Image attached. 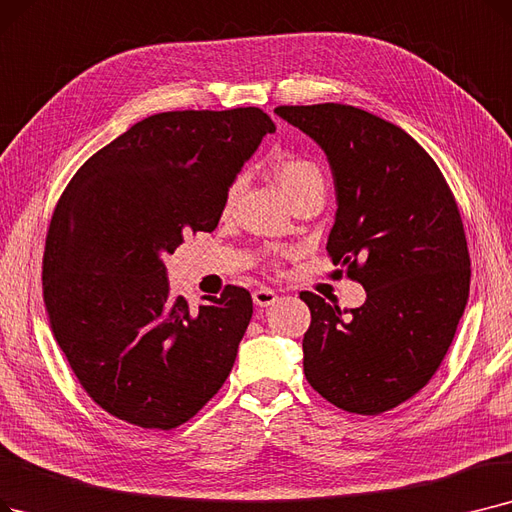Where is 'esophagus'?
Wrapping results in <instances>:
<instances>
[{
  "mask_svg": "<svg viewBox=\"0 0 512 512\" xmlns=\"http://www.w3.org/2000/svg\"><path fill=\"white\" fill-rule=\"evenodd\" d=\"M278 301V295L272 291V288H257L253 291V303L259 307H270Z\"/></svg>",
  "mask_w": 512,
  "mask_h": 512,
  "instance_id": "obj_1",
  "label": "esophagus"
}]
</instances>
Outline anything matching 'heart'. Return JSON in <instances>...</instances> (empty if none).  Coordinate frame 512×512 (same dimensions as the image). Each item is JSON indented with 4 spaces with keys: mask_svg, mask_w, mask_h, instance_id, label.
Listing matches in <instances>:
<instances>
[{
    "mask_svg": "<svg viewBox=\"0 0 512 512\" xmlns=\"http://www.w3.org/2000/svg\"><path fill=\"white\" fill-rule=\"evenodd\" d=\"M274 177L276 182L282 190L284 196H291L293 192H297L299 188H303L305 184H311V182H322V171L311 163V161H305V159H282L274 165ZM242 182H234L230 192H228V201L226 205H232L234 198L240 190Z\"/></svg>",
    "mask_w": 512,
    "mask_h": 512,
    "instance_id": "obj_1",
    "label": "heart"
}]
</instances>
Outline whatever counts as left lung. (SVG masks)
<instances>
[{
	"label": "left lung",
	"instance_id": "1",
	"mask_svg": "<svg viewBox=\"0 0 512 512\" xmlns=\"http://www.w3.org/2000/svg\"><path fill=\"white\" fill-rule=\"evenodd\" d=\"M274 113L324 150L337 194L326 249L366 291L349 316L301 293L305 379L337 408L381 414L429 383L464 314L471 257L456 201L402 127L332 102Z\"/></svg>",
	"mask_w": 512,
	"mask_h": 512
}]
</instances>
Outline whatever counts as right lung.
Wrapping results in <instances>:
<instances>
[{
  "mask_svg": "<svg viewBox=\"0 0 512 512\" xmlns=\"http://www.w3.org/2000/svg\"><path fill=\"white\" fill-rule=\"evenodd\" d=\"M276 125L259 108L175 110L131 125L75 173L43 255L54 337L98 406L175 429L226 383L253 299L226 286L190 309L165 255L213 232L228 192Z\"/></svg>",
  "mask_w": 512,
  "mask_h": 512,
  "instance_id": "add662e5",
  "label": "right lung"
}]
</instances>
